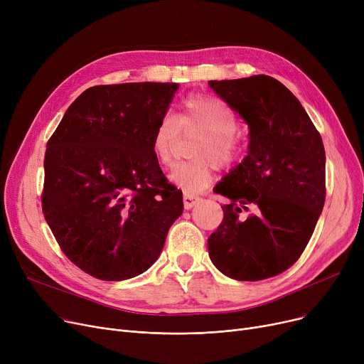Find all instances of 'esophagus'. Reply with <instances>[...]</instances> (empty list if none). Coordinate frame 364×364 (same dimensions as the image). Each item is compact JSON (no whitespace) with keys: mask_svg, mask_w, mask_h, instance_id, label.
Instances as JSON below:
<instances>
[{"mask_svg":"<svg viewBox=\"0 0 364 364\" xmlns=\"http://www.w3.org/2000/svg\"><path fill=\"white\" fill-rule=\"evenodd\" d=\"M199 200H200L199 196L190 195V193H184V196H183V202H184V208L186 209H192Z\"/></svg>","mask_w":364,"mask_h":364,"instance_id":"esophagus-1","label":"esophagus"}]
</instances>
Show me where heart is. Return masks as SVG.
I'll use <instances>...</instances> for the list:
<instances>
[{
    "mask_svg": "<svg viewBox=\"0 0 364 364\" xmlns=\"http://www.w3.org/2000/svg\"><path fill=\"white\" fill-rule=\"evenodd\" d=\"M181 132L184 136L199 134L193 146V158L198 161L180 164L169 174L171 183L186 193L202 192L214 181L213 161L220 166H232L242 156L243 139L237 131L236 114L213 95H188L176 119L165 117L159 121L151 137V151L161 166L172 165Z\"/></svg>",
    "mask_w": 364,
    "mask_h": 364,
    "instance_id": "heart-1",
    "label": "heart"
}]
</instances>
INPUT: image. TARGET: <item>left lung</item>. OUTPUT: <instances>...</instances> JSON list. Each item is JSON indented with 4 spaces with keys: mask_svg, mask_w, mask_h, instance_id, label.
I'll return each mask as SVG.
<instances>
[{
    "mask_svg": "<svg viewBox=\"0 0 364 364\" xmlns=\"http://www.w3.org/2000/svg\"><path fill=\"white\" fill-rule=\"evenodd\" d=\"M250 127L245 159L215 186L230 199L208 237L209 258L232 279L257 282L288 270L304 252L326 198V155L299 100L267 75L209 81ZM255 204L257 214L238 218Z\"/></svg>",
    "mask_w": 364,
    "mask_h": 364,
    "instance_id": "obj_1",
    "label": "left lung"
}]
</instances>
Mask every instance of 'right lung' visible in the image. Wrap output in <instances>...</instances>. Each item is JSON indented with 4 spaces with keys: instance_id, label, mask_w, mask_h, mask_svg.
<instances>
[{
    "instance_id": "add662e5",
    "label": "right lung",
    "mask_w": 364,
    "mask_h": 364,
    "mask_svg": "<svg viewBox=\"0 0 364 364\" xmlns=\"http://www.w3.org/2000/svg\"><path fill=\"white\" fill-rule=\"evenodd\" d=\"M178 84L85 90L47 143L43 213L63 254L87 274L118 282L158 259L183 193L151 151Z\"/></svg>"
}]
</instances>
